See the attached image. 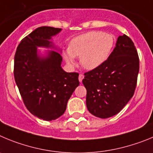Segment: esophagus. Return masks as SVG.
Wrapping results in <instances>:
<instances>
[{
  "mask_svg": "<svg viewBox=\"0 0 153 153\" xmlns=\"http://www.w3.org/2000/svg\"><path fill=\"white\" fill-rule=\"evenodd\" d=\"M84 78V75H82V74H80L79 76H78V80H79L80 82H82V80H83Z\"/></svg>",
  "mask_w": 153,
  "mask_h": 153,
  "instance_id": "34e87169",
  "label": "esophagus"
}]
</instances>
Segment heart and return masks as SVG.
I'll list each match as a JSON object with an SVG mask.
<instances>
[{
	"label": "heart",
	"instance_id": "obj_1",
	"mask_svg": "<svg viewBox=\"0 0 153 153\" xmlns=\"http://www.w3.org/2000/svg\"><path fill=\"white\" fill-rule=\"evenodd\" d=\"M112 35L101 31H91L75 37L68 49L63 53L69 65L75 64V57L80 58L81 65L86 69L97 68L107 59L114 46Z\"/></svg>",
	"mask_w": 153,
	"mask_h": 153
}]
</instances>
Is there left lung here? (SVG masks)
I'll return each instance as SVG.
<instances>
[{
  "label": "left lung",
  "mask_w": 153,
  "mask_h": 153,
  "mask_svg": "<svg viewBox=\"0 0 153 153\" xmlns=\"http://www.w3.org/2000/svg\"><path fill=\"white\" fill-rule=\"evenodd\" d=\"M140 59L134 43L126 35L120 36L108 59L97 68L85 73L86 105L97 117L117 114L134 94Z\"/></svg>",
  "instance_id": "obj_1"
}]
</instances>
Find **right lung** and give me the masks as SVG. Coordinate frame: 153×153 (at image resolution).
Here are the masks:
<instances>
[{
	"instance_id": "1",
	"label": "right lung",
	"mask_w": 153,
	"mask_h": 153,
	"mask_svg": "<svg viewBox=\"0 0 153 153\" xmlns=\"http://www.w3.org/2000/svg\"><path fill=\"white\" fill-rule=\"evenodd\" d=\"M61 30L38 27L20 41L14 56L13 75L23 103L31 114L43 120L61 117L79 85V74L62 68L60 53L51 51L46 57L37 56V46L51 47L49 40Z\"/></svg>"
}]
</instances>
